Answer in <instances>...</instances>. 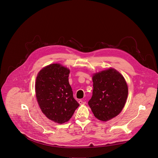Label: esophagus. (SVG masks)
I'll list each match as a JSON object with an SVG mask.
<instances>
[{
	"label": "esophagus",
	"mask_w": 158,
	"mask_h": 158,
	"mask_svg": "<svg viewBox=\"0 0 158 158\" xmlns=\"http://www.w3.org/2000/svg\"><path fill=\"white\" fill-rule=\"evenodd\" d=\"M79 103L80 105H84V104H86V102L85 101H83V100H81V101H79Z\"/></svg>",
	"instance_id": "1"
}]
</instances>
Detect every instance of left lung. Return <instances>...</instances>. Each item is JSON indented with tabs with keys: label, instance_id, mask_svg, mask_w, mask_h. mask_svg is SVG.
<instances>
[{
	"label": "left lung",
	"instance_id": "left-lung-1",
	"mask_svg": "<svg viewBox=\"0 0 158 158\" xmlns=\"http://www.w3.org/2000/svg\"><path fill=\"white\" fill-rule=\"evenodd\" d=\"M94 90L88 105L95 117L106 122L117 116L125 106L128 87L122 75L110 68L94 73Z\"/></svg>",
	"mask_w": 158,
	"mask_h": 158
}]
</instances>
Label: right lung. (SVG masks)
<instances>
[{
    "instance_id": "right-lung-1",
    "label": "right lung",
    "mask_w": 158,
    "mask_h": 158,
    "mask_svg": "<svg viewBox=\"0 0 158 158\" xmlns=\"http://www.w3.org/2000/svg\"><path fill=\"white\" fill-rule=\"evenodd\" d=\"M69 73V69L54 63L41 69L36 79V97L41 111L58 123L68 122L79 106L73 97Z\"/></svg>"
}]
</instances>
